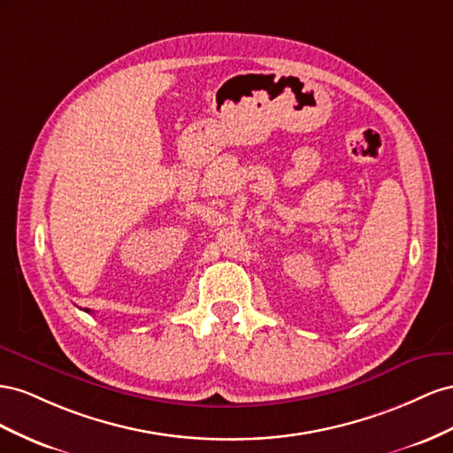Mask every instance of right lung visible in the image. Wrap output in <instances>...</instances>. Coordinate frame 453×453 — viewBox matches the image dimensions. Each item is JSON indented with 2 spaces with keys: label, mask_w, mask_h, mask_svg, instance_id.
I'll return each instance as SVG.
<instances>
[{
  "label": "right lung",
  "mask_w": 453,
  "mask_h": 453,
  "mask_svg": "<svg viewBox=\"0 0 453 453\" xmlns=\"http://www.w3.org/2000/svg\"><path fill=\"white\" fill-rule=\"evenodd\" d=\"M85 311H87V313H88V309H85Z\"/></svg>",
  "instance_id": "add662e5"
}]
</instances>
